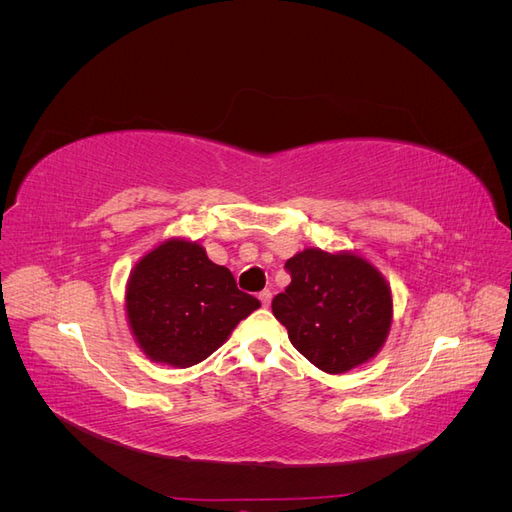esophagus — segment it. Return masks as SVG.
I'll return each instance as SVG.
<instances>
[{
  "instance_id": "obj_1",
  "label": "esophagus",
  "mask_w": 512,
  "mask_h": 512,
  "mask_svg": "<svg viewBox=\"0 0 512 512\" xmlns=\"http://www.w3.org/2000/svg\"><path fill=\"white\" fill-rule=\"evenodd\" d=\"M258 299H260V303L265 305V307H269L271 305V299H273V292L267 288V290H262L260 294H258Z\"/></svg>"
}]
</instances>
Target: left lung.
Wrapping results in <instances>:
<instances>
[{"label": "left lung", "instance_id": "1", "mask_svg": "<svg viewBox=\"0 0 512 512\" xmlns=\"http://www.w3.org/2000/svg\"><path fill=\"white\" fill-rule=\"evenodd\" d=\"M290 284L271 303L290 344L327 374L374 359L393 324L384 275L356 252L305 247L286 260Z\"/></svg>", "mask_w": 512, "mask_h": 512}]
</instances>
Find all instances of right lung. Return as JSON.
I'll return each mask as SVG.
<instances>
[{
    "label": "right lung",
    "instance_id": "add662e5",
    "mask_svg": "<svg viewBox=\"0 0 512 512\" xmlns=\"http://www.w3.org/2000/svg\"><path fill=\"white\" fill-rule=\"evenodd\" d=\"M258 307L203 245L181 237L138 260L126 286V316L138 348L147 359L179 369L205 361Z\"/></svg>",
    "mask_w": 512,
    "mask_h": 512
}]
</instances>
